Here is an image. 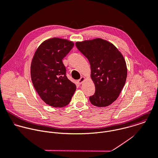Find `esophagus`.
Returning a JSON list of instances; mask_svg holds the SVG:
<instances>
[{
  "instance_id": "1",
  "label": "esophagus",
  "mask_w": 158,
  "mask_h": 158,
  "mask_svg": "<svg viewBox=\"0 0 158 158\" xmlns=\"http://www.w3.org/2000/svg\"><path fill=\"white\" fill-rule=\"evenodd\" d=\"M85 80V77L83 76V77H81V79H79V80L77 81V82H78V84H82V83Z\"/></svg>"
}]
</instances>
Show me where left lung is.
<instances>
[{
	"label": "left lung",
	"instance_id": "1",
	"mask_svg": "<svg viewBox=\"0 0 158 158\" xmlns=\"http://www.w3.org/2000/svg\"><path fill=\"white\" fill-rule=\"evenodd\" d=\"M76 45L90 64L95 92L89 97L90 102L98 107L110 105L126 81L127 68L123 55L112 43L100 38L77 42Z\"/></svg>",
	"mask_w": 158,
	"mask_h": 158
}]
</instances>
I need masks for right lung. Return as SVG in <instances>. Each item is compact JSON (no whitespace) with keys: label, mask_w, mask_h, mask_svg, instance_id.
Instances as JSON below:
<instances>
[{"label":"right lung","mask_w":158,"mask_h":158,"mask_svg":"<svg viewBox=\"0 0 158 158\" xmlns=\"http://www.w3.org/2000/svg\"><path fill=\"white\" fill-rule=\"evenodd\" d=\"M74 45L64 39H48L38 47L32 59V84L41 99L51 106L68 105L76 91V86L68 79L62 61Z\"/></svg>","instance_id":"add662e5"}]
</instances>
